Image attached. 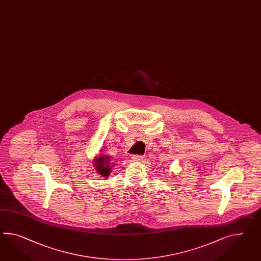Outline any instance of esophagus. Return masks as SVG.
<instances>
[{"mask_svg":"<svg viewBox=\"0 0 261 261\" xmlns=\"http://www.w3.org/2000/svg\"><path fill=\"white\" fill-rule=\"evenodd\" d=\"M143 159H144L143 155H139V154H135V155L132 156V159H133L134 161H141Z\"/></svg>","mask_w":261,"mask_h":261,"instance_id":"obj_1","label":"esophagus"}]
</instances>
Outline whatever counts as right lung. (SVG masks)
<instances>
[{"instance_id": "1", "label": "right lung", "mask_w": 261, "mask_h": 261, "mask_svg": "<svg viewBox=\"0 0 261 261\" xmlns=\"http://www.w3.org/2000/svg\"><path fill=\"white\" fill-rule=\"evenodd\" d=\"M114 166V163H111V159L107 154L101 153L94 159V167L97 172L100 173V175L108 177L110 174L111 167Z\"/></svg>"}]
</instances>
